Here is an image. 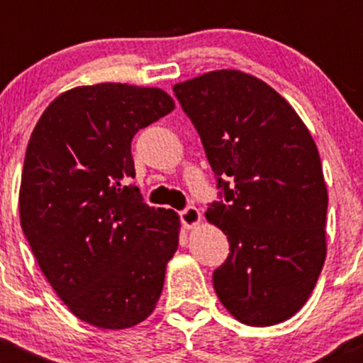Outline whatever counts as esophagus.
<instances>
[{"mask_svg": "<svg viewBox=\"0 0 363 363\" xmlns=\"http://www.w3.org/2000/svg\"><path fill=\"white\" fill-rule=\"evenodd\" d=\"M179 216H181V221L186 228H193V226H196L202 221V214H200L199 208L193 207V205H189L184 211L179 212Z\"/></svg>", "mask_w": 363, "mask_h": 363, "instance_id": "1", "label": "esophagus"}]
</instances>
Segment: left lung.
<instances>
[{
	"instance_id": "1",
	"label": "left lung",
	"mask_w": 363,
	"mask_h": 363,
	"mask_svg": "<svg viewBox=\"0 0 363 363\" xmlns=\"http://www.w3.org/2000/svg\"><path fill=\"white\" fill-rule=\"evenodd\" d=\"M221 189L205 212L230 255L212 274L240 323L270 327L302 309L327 256L328 195L309 130L269 84L216 69L175 84Z\"/></svg>"
}]
</instances>
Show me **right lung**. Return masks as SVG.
I'll use <instances>...</instances> for the list:
<instances>
[{"mask_svg":"<svg viewBox=\"0 0 363 363\" xmlns=\"http://www.w3.org/2000/svg\"><path fill=\"white\" fill-rule=\"evenodd\" d=\"M174 108L158 87H73L28 142L21 226L54 291L94 327H135L160 300L181 223L172 208L149 207L128 179L135 133Z\"/></svg>","mask_w":363,"mask_h":363,"instance_id":"right-lung-1","label":"right lung"}]
</instances>
